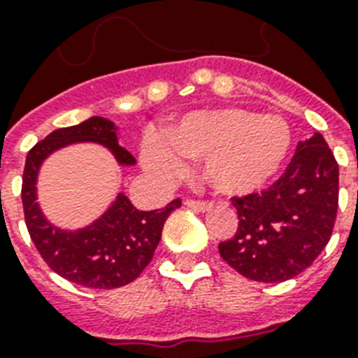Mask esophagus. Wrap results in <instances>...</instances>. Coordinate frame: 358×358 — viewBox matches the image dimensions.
<instances>
[{"label":"esophagus","mask_w":358,"mask_h":358,"mask_svg":"<svg viewBox=\"0 0 358 358\" xmlns=\"http://www.w3.org/2000/svg\"><path fill=\"white\" fill-rule=\"evenodd\" d=\"M185 206L195 210V212H208L212 208V202H204V201H185Z\"/></svg>","instance_id":"34e87169"}]
</instances>
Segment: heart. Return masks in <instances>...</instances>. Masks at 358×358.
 I'll return each mask as SVG.
<instances>
[{"instance_id":"heart-1","label":"heart","mask_w":358,"mask_h":358,"mask_svg":"<svg viewBox=\"0 0 358 358\" xmlns=\"http://www.w3.org/2000/svg\"><path fill=\"white\" fill-rule=\"evenodd\" d=\"M292 146V128L278 115L241 108L201 109L169 124L143 146L146 169L173 178L185 159H202V176L215 193L249 195L282 167Z\"/></svg>"}]
</instances>
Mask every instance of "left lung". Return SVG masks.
I'll return each instance as SVG.
<instances>
[{"label":"left lung","instance_id":"left-lung-1","mask_svg":"<svg viewBox=\"0 0 358 358\" xmlns=\"http://www.w3.org/2000/svg\"><path fill=\"white\" fill-rule=\"evenodd\" d=\"M239 224L219 255L250 280L297 277L329 243L338 210V163L322 134L301 141L284 174L262 193L234 196Z\"/></svg>","mask_w":358,"mask_h":358}]
</instances>
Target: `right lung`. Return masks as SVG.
<instances>
[{
	"mask_svg": "<svg viewBox=\"0 0 358 358\" xmlns=\"http://www.w3.org/2000/svg\"><path fill=\"white\" fill-rule=\"evenodd\" d=\"M92 143L111 152L119 167H134L135 157L119 143V126L91 117L70 128L55 129L27 154L22 180L25 224L36 250L53 271L70 282L96 289L126 286L150 264L167 217L182 206L174 199L162 210L143 212L122 191L106 212L80 229H63L44 215L38 199V174L48 157L66 146Z\"/></svg>",
	"mask_w": 358,
	"mask_h": 358,
	"instance_id": "right-lung-1",
	"label": "right lung"
}]
</instances>
